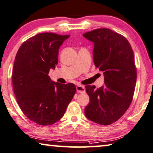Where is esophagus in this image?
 <instances>
[{"instance_id":"1","label":"esophagus","mask_w":153,"mask_h":153,"mask_svg":"<svg viewBox=\"0 0 153 153\" xmlns=\"http://www.w3.org/2000/svg\"><path fill=\"white\" fill-rule=\"evenodd\" d=\"M76 90L78 93H84L86 92V90H85V87H84V86H82V85H78L76 87Z\"/></svg>"}]
</instances>
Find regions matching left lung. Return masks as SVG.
I'll return each instance as SVG.
<instances>
[{
    "label": "left lung",
    "instance_id": "8db88e82",
    "mask_svg": "<svg viewBox=\"0 0 153 153\" xmlns=\"http://www.w3.org/2000/svg\"><path fill=\"white\" fill-rule=\"evenodd\" d=\"M83 36L94 44L93 62L104 76L101 87L85 86L90 102L84 113L93 122L110 125L124 115L133 100L137 79L133 51L124 36L110 29H97Z\"/></svg>",
    "mask_w": 153,
    "mask_h": 153
}]
</instances>
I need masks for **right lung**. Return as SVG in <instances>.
Returning <instances> with one entry per match:
<instances>
[{"mask_svg":"<svg viewBox=\"0 0 153 153\" xmlns=\"http://www.w3.org/2000/svg\"><path fill=\"white\" fill-rule=\"evenodd\" d=\"M69 36L38 33L22 43L16 56L12 84L17 102L29 120L42 126L60 120L76 93L75 84L55 82L48 76Z\"/></svg>","mask_w":153,"mask_h":153,"instance_id":"add662e5","label":"right lung"}]
</instances>
